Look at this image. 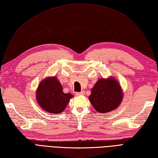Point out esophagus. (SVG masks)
<instances>
[{
	"instance_id": "obj_1",
	"label": "esophagus",
	"mask_w": 158,
	"mask_h": 158,
	"mask_svg": "<svg viewBox=\"0 0 158 158\" xmlns=\"http://www.w3.org/2000/svg\"><path fill=\"white\" fill-rule=\"evenodd\" d=\"M85 94V91H82L81 92H80V93H76V95H83Z\"/></svg>"
}]
</instances>
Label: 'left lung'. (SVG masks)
<instances>
[{
	"mask_svg": "<svg viewBox=\"0 0 158 158\" xmlns=\"http://www.w3.org/2000/svg\"><path fill=\"white\" fill-rule=\"evenodd\" d=\"M123 98L121 85L113 76L99 78L91 89L89 99L99 113L110 112L117 109Z\"/></svg>",
	"mask_w": 158,
	"mask_h": 158,
	"instance_id": "1",
	"label": "left lung"
}]
</instances>
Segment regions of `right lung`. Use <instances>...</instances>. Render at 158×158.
Listing matches in <instances>:
<instances>
[{"instance_id": "1", "label": "right lung", "mask_w": 158, "mask_h": 158, "mask_svg": "<svg viewBox=\"0 0 158 158\" xmlns=\"http://www.w3.org/2000/svg\"><path fill=\"white\" fill-rule=\"evenodd\" d=\"M35 98L38 104L46 112L60 114L65 110L73 95L63 93L59 80L55 76H50L40 82Z\"/></svg>"}]
</instances>
